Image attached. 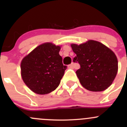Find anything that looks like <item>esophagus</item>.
Instances as JSON below:
<instances>
[{
    "label": "esophagus",
    "mask_w": 127,
    "mask_h": 127,
    "mask_svg": "<svg viewBox=\"0 0 127 127\" xmlns=\"http://www.w3.org/2000/svg\"><path fill=\"white\" fill-rule=\"evenodd\" d=\"M74 63H73L68 66L69 68H71L72 69V68H74Z\"/></svg>",
    "instance_id": "34e87169"
}]
</instances>
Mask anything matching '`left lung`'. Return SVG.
<instances>
[{
    "label": "left lung",
    "instance_id": "left-lung-1",
    "mask_svg": "<svg viewBox=\"0 0 127 127\" xmlns=\"http://www.w3.org/2000/svg\"><path fill=\"white\" fill-rule=\"evenodd\" d=\"M76 56L73 61L80 67L76 71L81 85L92 92L105 90L112 84L118 71L115 53L103 43L90 40L82 44H71Z\"/></svg>",
    "mask_w": 127,
    "mask_h": 127
}]
</instances>
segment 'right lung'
I'll return each mask as SVG.
<instances>
[{
	"mask_svg": "<svg viewBox=\"0 0 127 127\" xmlns=\"http://www.w3.org/2000/svg\"><path fill=\"white\" fill-rule=\"evenodd\" d=\"M61 47L45 43L33 50L21 63V77L33 92L45 95L59 86L67 66L60 55Z\"/></svg>",
	"mask_w": 127,
	"mask_h": 127,
	"instance_id": "1",
	"label": "right lung"
}]
</instances>
